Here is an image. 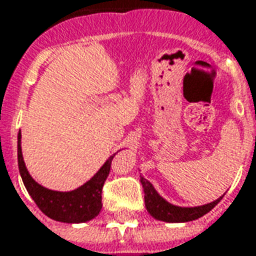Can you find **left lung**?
<instances>
[{"instance_id": "8db88e82", "label": "left lung", "mask_w": 256, "mask_h": 256, "mask_svg": "<svg viewBox=\"0 0 256 256\" xmlns=\"http://www.w3.org/2000/svg\"><path fill=\"white\" fill-rule=\"evenodd\" d=\"M140 182L142 185L145 193V207L155 220L168 222V224H180V222H189L194 220L206 215L208 211L214 208L216 204L220 203L224 194L214 202L202 206H193V207H182V206H176V204L167 202L166 198H162L158 193L154 185L145 180L144 177H140Z\"/></svg>"}]
</instances>
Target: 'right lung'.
I'll list each match as a JSON object with an SVG mask.
<instances>
[{"instance_id": "right-lung-1", "label": "right lung", "mask_w": 256, "mask_h": 256, "mask_svg": "<svg viewBox=\"0 0 256 256\" xmlns=\"http://www.w3.org/2000/svg\"><path fill=\"white\" fill-rule=\"evenodd\" d=\"M116 154L110 156L100 167V170L79 188L68 192L52 190L42 186L41 184H38L31 177L22 154V133L19 132L18 134V163L20 177L23 180L27 192L30 193L32 200L46 216L66 224L88 222L100 214L102 207L101 190L110 174L112 159Z\"/></svg>"}]
</instances>
